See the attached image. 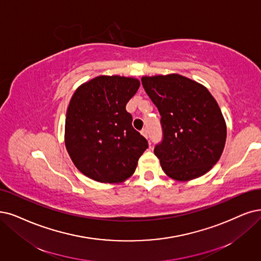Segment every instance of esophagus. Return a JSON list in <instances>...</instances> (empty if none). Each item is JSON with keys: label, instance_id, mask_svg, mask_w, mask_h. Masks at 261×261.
<instances>
[{"label": "esophagus", "instance_id": "obj_1", "mask_svg": "<svg viewBox=\"0 0 261 261\" xmlns=\"http://www.w3.org/2000/svg\"><path fill=\"white\" fill-rule=\"evenodd\" d=\"M141 133H142V136L143 137H145L146 139H148V130L146 129V128H144V129H142V131H141ZM150 142H149V145H150Z\"/></svg>", "mask_w": 261, "mask_h": 261}]
</instances>
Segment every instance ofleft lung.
<instances>
[{"label": "left lung", "instance_id": "obj_1", "mask_svg": "<svg viewBox=\"0 0 261 261\" xmlns=\"http://www.w3.org/2000/svg\"><path fill=\"white\" fill-rule=\"evenodd\" d=\"M142 84L161 116L163 139L155 155L178 181L204 175L223 153L227 127L206 87L179 74L143 76Z\"/></svg>", "mask_w": 261, "mask_h": 261}]
</instances>
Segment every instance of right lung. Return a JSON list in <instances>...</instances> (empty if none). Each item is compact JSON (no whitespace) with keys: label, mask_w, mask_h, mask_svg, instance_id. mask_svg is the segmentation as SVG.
I'll list each match as a JSON object with an SVG mask.
<instances>
[{"label":"right lung","mask_w":261,"mask_h":261,"mask_svg":"<svg viewBox=\"0 0 261 261\" xmlns=\"http://www.w3.org/2000/svg\"><path fill=\"white\" fill-rule=\"evenodd\" d=\"M139 87L134 77L100 75L74 92L66 111L64 143L75 167L87 177L118 184L136 171L148 144L132 127L125 105Z\"/></svg>","instance_id":"add662e5"}]
</instances>
